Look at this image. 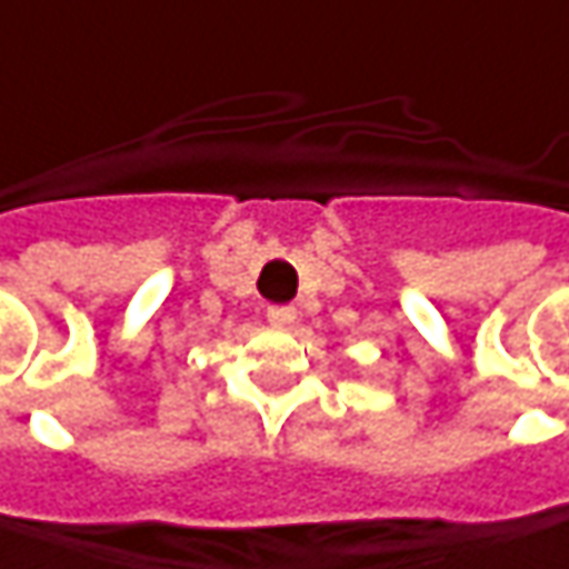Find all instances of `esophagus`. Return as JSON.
<instances>
[{
	"mask_svg": "<svg viewBox=\"0 0 569 569\" xmlns=\"http://www.w3.org/2000/svg\"><path fill=\"white\" fill-rule=\"evenodd\" d=\"M296 318H299V311L292 305H270L267 308V321L273 323V327H280V330H289L296 323Z\"/></svg>",
	"mask_w": 569,
	"mask_h": 569,
	"instance_id": "esophagus-1",
	"label": "esophagus"
}]
</instances>
